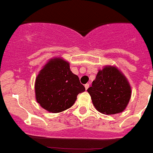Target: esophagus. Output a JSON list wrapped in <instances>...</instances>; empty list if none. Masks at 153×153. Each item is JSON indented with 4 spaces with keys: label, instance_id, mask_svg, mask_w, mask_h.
Returning <instances> with one entry per match:
<instances>
[{
    "label": "esophagus",
    "instance_id": "esophagus-1",
    "mask_svg": "<svg viewBox=\"0 0 153 153\" xmlns=\"http://www.w3.org/2000/svg\"><path fill=\"white\" fill-rule=\"evenodd\" d=\"M88 87H89V84H88V83H87V84L85 85V89H86V90L88 88Z\"/></svg>",
    "mask_w": 153,
    "mask_h": 153
}]
</instances>
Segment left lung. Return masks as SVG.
<instances>
[{
    "instance_id": "8db88e82",
    "label": "left lung",
    "mask_w": 153,
    "mask_h": 153,
    "mask_svg": "<svg viewBox=\"0 0 153 153\" xmlns=\"http://www.w3.org/2000/svg\"><path fill=\"white\" fill-rule=\"evenodd\" d=\"M87 91L95 108L107 115L123 112L131 96L128 79L114 66H105L99 71Z\"/></svg>"
}]
</instances>
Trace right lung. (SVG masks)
<instances>
[{
	"label": "right lung",
	"mask_w": 153,
	"mask_h": 153,
	"mask_svg": "<svg viewBox=\"0 0 153 153\" xmlns=\"http://www.w3.org/2000/svg\"><path fill=\"white\" fill-rule=\"evenodd\" d=\"M85 90L79 77L70 70L69 63L61 57L51 59L36 79L37 102L51 113H60L70 108L77 96Z\"/></svg>",
	"instance_id": "right-lung-1"
}]
</instances>
